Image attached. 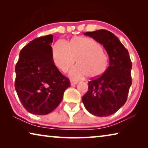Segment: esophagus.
Segmentation results:
<instances>
[{
  "instance_id": "obj_1",
  "label": "esophagus",
  "mask_w": 148,
  "mask_h": 148,
  "mask_svg": "<svg viewBox=\"0 0 148 148\" xmlns=\"http://www.w3.org/2000/svg\"><path fill=\"white\" fill-rule=\"evenodd\" d=\"M77 83H78V82H77V81H74V80H71V86H75V85H76Z\"/></svg>"
}]
</instances>
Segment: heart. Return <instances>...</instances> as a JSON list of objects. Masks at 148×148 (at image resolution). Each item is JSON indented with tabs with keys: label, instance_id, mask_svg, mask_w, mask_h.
I'll return each instance as SVG.
<instances>
[{
	"label": "heart",
	"instance_id": "heart-1",
	"mask_svg": "<svg viewBox=\"0 0 148 148\" xmlns=\"http://www.w3.org/2000/svg\"><path fill=\"white\" fill-rule=\"evenodd\" d=\"M53 57L56 66L67 72L77 60V66L70 72L72 79L84 76L91 79L103 74L108 66V57L102 45L86 37H74L69 44L57 41L53 47Z\"/></svg>",
	"mask_w": 148,
	"mask_h": 148
}]
</instances>
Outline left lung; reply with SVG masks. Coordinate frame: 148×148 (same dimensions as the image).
Masks as SVG:
<instances>
[{
    "label": "left lung",
    "instance_id": "8db88e82",
    "mask_svg": "<svg viewBox=\"0 0 148 148\" xmlns=\"http://www.w3.org/2000/svg\"><path fill=\"white\" fill-rule=\"evenodd\" d=\"M84 34L103 45L110 63L102 76L88 82V91L82 97V102L94 116H108L116 113L127 101L132 84V62L128 50L112 32L101 29Z\"/></svg>",
    "mask_w": 148,
    "mask_h": 148
}]
</instances>
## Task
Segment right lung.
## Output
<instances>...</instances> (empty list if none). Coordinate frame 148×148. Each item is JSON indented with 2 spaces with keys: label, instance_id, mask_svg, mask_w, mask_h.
<instances>
[{
  "label": "right lung",
  "instance_id": "add662e5",
  "mask_svg": "<svg viewBox=\"0 0 148 148\" xmlns=\"http://www.w3.org/2000/svg\"><path fill=\"white\" fill-rule=\"evenodd\" d=\"M53 35L34 39L21 50L16 65L15 88L23 107L30 113L46 115L61 103L71 86L53 60Z\"/></svg>",
  "mask_w": 148,
  "mask_h": 148
}]
</instances>
